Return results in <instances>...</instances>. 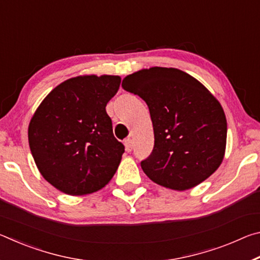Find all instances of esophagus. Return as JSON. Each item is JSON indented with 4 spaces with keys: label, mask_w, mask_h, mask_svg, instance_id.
Wrapping results in <instances>:
<instances>
[{
    "label": "esophagus",
    "mask_w": 260,
    "mask_h": 260,
    "mask_svg": "<svg viewBox=\"0 0 260 260\" xmlns=\"http://www.w3.org/2000/svg\"><path fill=\"white\" fill-rule=\"evenodd\" d=\"M125 147H126V151L131 152L132 149H133V140H132L131 138L125 140Z\"/></svg>",
    "instance_id": "esophagus-1"
}]
</instances>
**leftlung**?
<instances>
[{
    "instance_id": "obj_1",
    "label": "left lung",
    "mask_w": 260,
    "mask_h": 260,
    "mask_svg": "<svg viewBox=\"0 0 260 260\" xmlns=\"http://www.w3.org/2000/svg\"><path fill=\"white\" fill-rule=\"evenodd\" d=\"M121 87L149 108L155 146L141 167L153 182L186 190L217 171L225 156L226 116L199 80L181 70L155 67L127 76Z\"/></svg>"
}]
</instances>
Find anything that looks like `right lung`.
Listing matches in <instances>:
<instances>
[{
  "label": "right lung",
  "instance_id": "1",
  "mask_svg": "<svg viewBox=\"0 0 260 260\" xmlns=\"http://www.w3.org/2000/svg\"><path fill=\"white\" fill-rule=\"evenodd\" d=\"M118 76H79L54 88L28 126L30 152L48 182L68 195L108 184L124 144L114 138L105 107L119 89Z\"/></svg>",
  "mask_w": 260,
  "mask_h": 260
}]
</instances>
